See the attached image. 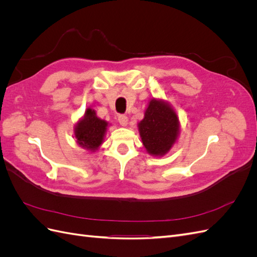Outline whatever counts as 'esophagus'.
Wrapping results in <instances>:
<instances>
[{
    "instance_id": "1",
    "label": "esophagus",
    "mask_w": 257,
    "mask_h": 257,
    "mask_svg": "<svg viewBox=\"0 0 257 257\" xmlns=\"http://www.w3.org/2000/svg\"><path fill=\"white\" fill-rule=\"evenodd\" d=\"M118 121H119V123L121 124L122 126H126L127 123H128V118H127L125 114H120L118 116Z\"/></svg>"
}]
</instances>
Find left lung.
<instances>
[{"label":"left lung","mask_w":257,"mask_h":257,"mask_svg":"<svg viewBox=\"0 0 257 257\" xmlns=\"http://www.w3.org/2000/svg\"><path fill=\"white\" fill-rule=\"evenodd\" d=\"M180 124L174 108L162 99L153 98L138 123L139 135L148 153L153 157L165 155L176 143Z\"/></svg>","instance_id":"obj_1"}]
</instances>
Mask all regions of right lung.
<instances>
[{
	"label": "right lung",
	"instance_id": "1",
	"mask_svg": "<svg viewBox=\"0 0 257 257\" xmlns=\"http://www.w3.org/2000/svg\"><path fill=\"white\" fill-rule=\"evenodd\" d=\"M108 123L99 119L92 108H87L82 119L75 125L76 142L83 149L94 152L103 144Z\"/></svg>",
	"mask_w": 257,
	"mask_h": 257
}]
</instances>
